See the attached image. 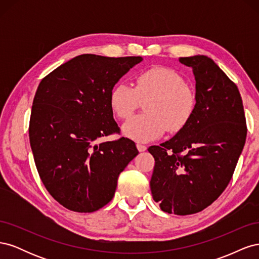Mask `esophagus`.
<instances>
[{"label": "esophagus", "instance_id": "obj_1", "mask_svg": "<svg viewBox=\"0 0 259 259\" xmlns=\"http://www.w3.org/2000/svg\"><path fill=\"white\" fill-rule=\"evenodd\" d=\"M136 147H137V149H138V151H139V152H144V151H146V150H147V147H146L145 145L137 144V145H136Z\"/></svg>", "mask_w": 259, "mask_h": 259}]
</instances>
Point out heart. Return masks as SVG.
Segmentation results:
<instances>
[{"label": "heart", "instance_id": "heart-1", "mask_svg": "<svg viewBox=\"0 0 259 259\" xmlns=\"http://www.w3.org/2000/svg\"><path fill=\"white\" fill-rule=\"evenodd\" d=\"M142 101L147 113L131 117L123 124L125 136L148 143L165 133L178 132L189 122L197 106V95L174 70L154 67L139 73L133 89L116 84L110 93V105L120 119H128Z\"/></svg>", "mask_w": 259, "mask_h": 259}]
</instances>
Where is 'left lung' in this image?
I'll use <instances>...</instances> for the list:
<instances>
[{
    "mask_svg": "<svg viewBox=\"0 0 259 259\" xmlns=\"http://www.w3.org/2000/svg\"><path fill=\"white\" fill-rule=\"evenodd\" d=\"M192 69L197 106L185 126L148 149L155 160L152 198L166 213L190 215L210 205L228 186L246 139L240 92L213 59L180 57Z\"/></svg>",
    "mask_w": 259,
    "mask_h": 259,
    "instance_id": "1",
    "label": "left lung"
}]
</instances>
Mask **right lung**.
<instances>
[{"instance_id":"1","label":"right lung","mask_w":259,"mask_h":259,"mask_svg":"<svg viewBox=\"0 0 259 259\" xmlns=\"http://www.w3.org/2000/svg\"><path fill=\"white\" fill-rule=\"evenodd\" d=\"M143 57L83 54L41 81L29 137L35 166L52 197L66 208L92 213L113 198L117 178L138 154L128 138L99 145L119 132L110 93Z\"/></svg>"}]
</instances>
